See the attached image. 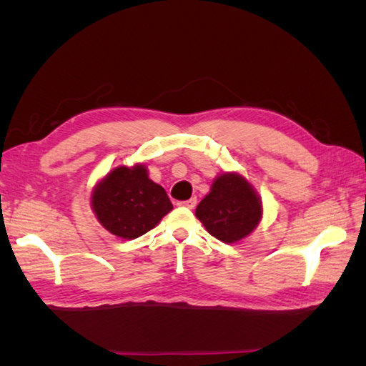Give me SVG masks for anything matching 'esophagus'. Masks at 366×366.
I'll return each instance as SVG.
<instances>
[{
	"label": "esophagus",
	"mask_w": 366,
	"mask_h": 366,
	"mask_svg": "<svg viewBox=\"0 0 366 366\" xmlns=\"http://www.w3.org/2000/svg\"><path fill=\"white\" fill-rule=\"evenodd\" d=\"M177 206H182V207H189V209H193L197 206V198H190L187 201H179Z\"/></svg>",
	"instance_id": "esophagus-1"
}]
</instances>
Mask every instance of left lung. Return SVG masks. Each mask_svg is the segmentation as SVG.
Masks as SVG:
<instances>
[{
  "instance_id": "1",
  "label": "left lung",
  "mask_w": 366,
  "mask_h": 366,
  "mask_svg": "<svg viewBox=\"0 0 366 366\" xmlns=\"http://www.w3.org/2000/svg\"><path fill=\"white\" fill-rule=\"evenodd\" d=\"M195 215L209 234L224 244H234L258 227L262 203L245 177L237 173H223L201 199Z\"/></svg>"
}]
</instances>
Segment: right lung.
I'll list each match as a JSON object with an SVG mask.
<instances>
[{"label":"right lung","mask_w":366,"mask_h":366,"mask_svg":"<svg viewBox=\"0 0 366 366\" xmlns=\"http://www.w3.org/2000/svg\"><path fill=\"white\" fill-rule=\"evenodd\" d=\"M91 206L100 224L122 239L146 234L173 209L165 189L151 181L144 165L112 169L92 190Z\"/></svg>","instance_id":"1"}]
</instances>
